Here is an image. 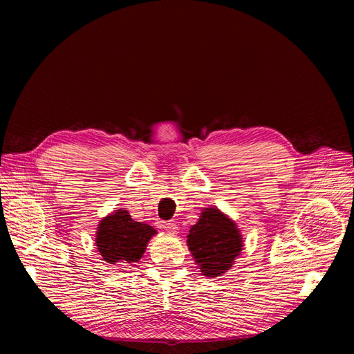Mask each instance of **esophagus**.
Instances as JSON below:
<instances>
[{"label": "esophagus", "mask_w": 354, "mask_h": 354, "mask_svg": "<svg viewBox=\"0 0 354 354\" xmlns=\"http://www.w3.org/2000/svg\"><path fill=\"white\" fill-rule=\"evenodd\" d=\"M162 227H164L168 233H176V232L178 230L177 224L173 223V221H164V223H162Z\"/></svg>", "instance_id": "obj_1"}]
</instances>
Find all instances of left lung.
I'll return each mask as SVG.
<instances>
[{"label":"left lung","instance_id":"obj_1","mask_svg":"<svg viewBox=\"0 0 354 354\" xmlns=\"http://www.w3.org/2000/svg\"><path fill=\"white\" fill-rule=\"evenodd\" d=\"M187 245L203 276L216 277L230 269L242 251V238L230 218L217 208H207L190 227Z\"/></svg>","mask_w":354,"mask_h":354}]
</instances>
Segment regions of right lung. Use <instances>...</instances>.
Masks as SVG:
<instances>
[{"instance_id":"right-lung-1","label":"right lung","mask_w":354,"mask_h":354,"mask_svg":"<svg viewBox=\"0 0 354 354\" xmlns=\"http://www.w3.org/2000/svg\"><path fill=\"white\" fill-rule=\"evenodd\" d=\"M153 234L156 230L152 226L134 221L125 209H116L100 221L95 246L106 263H136Z\"/></svg>"}]
</instances>
